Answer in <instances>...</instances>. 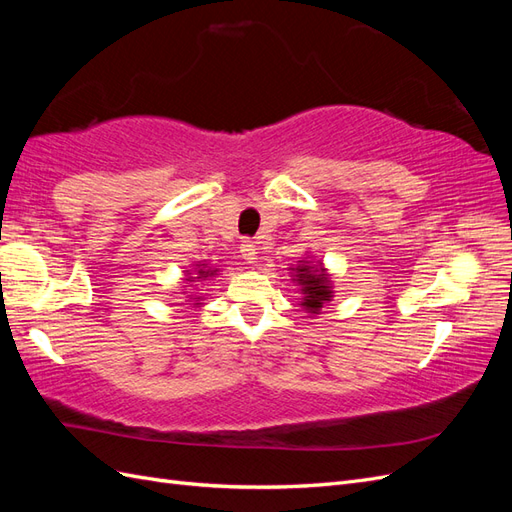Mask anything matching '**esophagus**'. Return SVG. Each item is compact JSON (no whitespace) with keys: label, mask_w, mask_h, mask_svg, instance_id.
<instances>
[{"label":"esophagus","mask_w":512,"mask_h":512,"mask_svg":"<svg viewBox=\"0 0 512 512\" xmlns=\"http://www.w3.org/2000/svg\"><path fill=\"white\" fill-rule=\"evenodd\" d=\"M256 245L252 241H243L241 243V258L245 262H256Z\"/></svg>","instance_id":"obj_1"}]
</instances>
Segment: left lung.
<instances>
[{"mask_svg": "<svg viewBox=\"0 0 512 512\" xmlns=\"http://www.w3.org/2000/svg\"><path fill=\"white\" fill-rule=\"evenodd\" d=\"M288 271L294 286L301 288L299 305L303 307V312L307 316H318L322 307L335 297L329 269L324 267L322 260L312 256V252H307L301 260H297V265H290Z\"/></svg>", "mask_w": 512, "mask_h": 512, "instance_id": "8db88e82", "label": "left lung"}]
</instances>
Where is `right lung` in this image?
<instances>
[{
    "label": "right lung",
    "mask_w": 512,
    "mask_h": 512,
    "mask_svg": "<svg viewBox=\"0 0 512 512\" xmlns=\"http://www.w3.org/2000/svg\"><path fill=\"white\" fill-rule=\"evenodd\" d=\"M220 273L222 271L218 267H213L211 262H207V260H200V262H196V265H190L188 271H183L185 277H183V282H181V294L185 297V301H188L185 305L203 307L205 297H203V292L198 290V286L213 280V277H218ZM194 285L197 286L196 289L193 288Z\"/></svg>",
    "instance_id": "obj_1"
}]
</instances>
